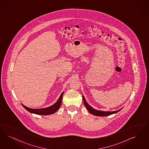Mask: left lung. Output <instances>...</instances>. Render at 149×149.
<instances>
[{"label": "left lung", "mask_w": 149, "mask_h": 149, "mask_svg": "<svg viewBox=\"0 0 149 149\" xmlns=\"http://www.w3.org/2000/svg\"><path fill=\"white\" fill-rule=\"evenodd\" d=\"M83 99L84 103L85 105V107L86 108V109L88 110V111L90 113H91L92 115H95L97 116H109L110 115H112L113 113H116L120 111L122 109H120L119 110L117 111H100V110H96L95 109L91 107H90L89 105L87 103V102L85 100V99L83 95Z\"/></svg>", "instance_id": "left-lung-1"}]
</instances>
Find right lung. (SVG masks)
Returning <instances> with one entry per match:
<instances>
[{
    "instance_id": "add662e5",
    "label": "right lung",
    "mask_w": 149,
    "mask_h": 149,
    "mask_svg": "<svg viewBox=\"0 0 149 149\" xmlns=\"http://www.w3.org/2000/svg\"><path fill=\"white\" fill-rule=\"evenodd\" d=\"M63 94H64V91L61 93V94L60 96L59 99L57 100V101L54 105L49 107L42 108V109H31V108H29L24 106V105L22 104V105L27 111H28L31 113H35L37 115H51L56 112L57 110L59 109L60 107L61 104Z\"/></svg>"
}]
</instances>
